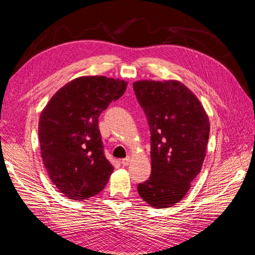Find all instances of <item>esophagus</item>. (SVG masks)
<instances>
[{"label":"esophagus","mask_w":255,"mask_h":255,"mask_svg":"<svg viewBox=\"0 0 255 255\" xmlns=\"http://www.w3.org/2000/svg\"><path fill=\"white\" fill-rule=\"evenodd\" d=\"M129 163H130V156H127V158H125L122 160V164L124 166H127Z\"/></svg>","instance_id":"esophagus-1"}]
</instances>
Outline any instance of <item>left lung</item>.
<instances>
[{
  "label": "left lung",
  "instance_id": "obj_1",
  "mask_svg": "<svg viewBox=\"0 0 255 255\" xmlns=\"http://www.w3.org/2000/svg\"><path fill=\"white\" fill-rule=\"evenodd\" d=\"M133 91L151 132V175L138 184V193L152 207H171L202 170L209 119L196 95L178 81H137Z\"/></svg>",
  "mask_w": 255,
  "mask_h": 255
}]
</instances>
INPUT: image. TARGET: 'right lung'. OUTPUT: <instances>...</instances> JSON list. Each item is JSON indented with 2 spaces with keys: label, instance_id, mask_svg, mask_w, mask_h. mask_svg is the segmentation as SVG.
<instances>
[{
  "label": "right lung",
  "instance_id": "right-lung-1",
  "mask_svg": "<svg viewBox=\"0 0 255 255\" xmlns=\"http://www.w3.org/2000/svg\"><path fill=\"white\" fill-rule=\"evenodd\" d=\"M126 88L124 80L81 77L59 90L42 110L38 124L42 162L68 198L95 196L110 180L114 166L105 158L99 117Z\"/></svg>",
  "mask_w": 255,
  "mask_h": 255
}]
</instances>
